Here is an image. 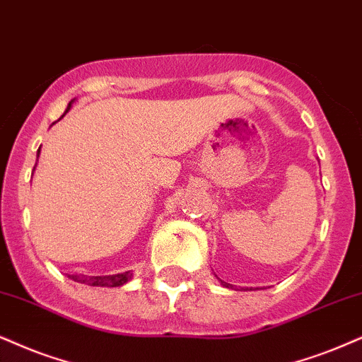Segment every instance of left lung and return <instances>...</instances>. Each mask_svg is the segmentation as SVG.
Wrapping results in <instances>:
<instances>
[{
	"mask_svg": "<svg viewBox=\"0 0 362 362\" xmlns=\"http://www.w3.org/2000/svg\"><path fill=\"white\" fill-rule=\"evenodd\" d=\"M223 285H226V287H230V284H225V282H221Z\"/></svg>",
	"mask_w": 362,
	"mask_h": 362,
	"instance_id": "obj_1",
	"label": "left lung"
}]
</instances>
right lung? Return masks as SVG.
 <instances>
[{
	"label": "right lung",
	"mask_w": 362,
	"mask_h": 362,
	"mask_svg": "<svg viewBox=\"0 0 362 362\" xmlns=\"http://www.w3.org/2000/svg\"><path fill=\"white\" fill-rule=\"evenodd\" d=\"M72 102H70L69 107H66V110H70V105H72ZM66 110H65V112H66ZM64 115H62V117H64ZM38 154H40V149H38ZM69 276L72 280H75V282L92 285V287H119V285H124L126 282H129V280L132 279V274H131V272H124V274H115V275H99V276L69 275Z\"/></svg>",
	"instance_id": "obj_1"
}]
</instances>
